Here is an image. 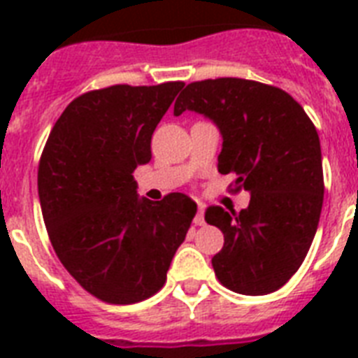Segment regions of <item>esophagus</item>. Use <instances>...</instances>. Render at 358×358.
I'll return each mask as SVG.
<instances>
[{"instance_id":"esophagus-1","label":"esophagus","mask_w":358,"mask_h":358,"mask_svg":"<svg viewBox=\"0 0 358 358\" xmlns=\"http://www.w3.org/2000/svg\"><path fill=\"white\" fill-rule=\"evenodd\" d=\"M193 223H195L196 227H202V224H204V204H199V210H196V215L195 219H193Z\"/></svg>"}]
</instances>
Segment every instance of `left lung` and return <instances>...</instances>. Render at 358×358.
Listing matches in <instances>:
<instances>
[{"label": "left lung", "mask_w": 358, "mask_h": 358, "mask_svg": "<svg viewBox=\"0 0 358 358\" xmlns=\"http://www.w3.org/2000/svg\"><path fill=\"white\" fill-rule=\"evenodd\" d=\"M184 111L217 126L219 173L234 174L236 191L250 193L239 213L206 210L224 234L212 258L219 282L243 295L277 292L301 267L320 223L325 187L314 124L282 89L239 78L189 83L174 102L176 117Z\"/></svg>", "instance_id": "obj_1"}]
</instances>
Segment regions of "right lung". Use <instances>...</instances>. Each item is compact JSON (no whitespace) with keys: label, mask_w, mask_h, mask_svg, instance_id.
<instances>
[{"label":"right lung","mask_w":358,"mask_h":358,"mask_svg":"<svg viewBox=\"0 0 358 358\" xmlns=\"http://www.w3.org/2000/svg\"><path fill=\"white\" fill-rule=\"evenodd\" d=\"M182 87L85 92L66 106L42 150L38 199L50 241L66 271L106 303L131 305L162 289L195 217L187 195L154 204L139 199L134 180Z\"/></svg>","instance_id":"right-lung-1"}]
</instances>
